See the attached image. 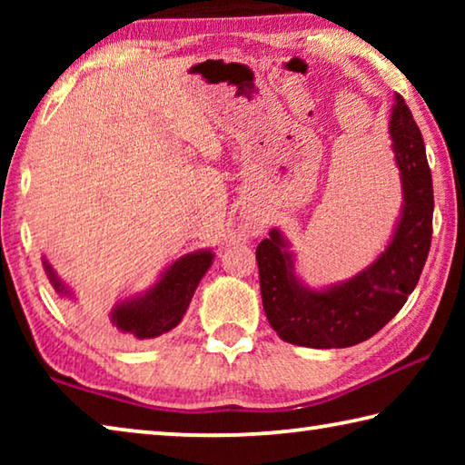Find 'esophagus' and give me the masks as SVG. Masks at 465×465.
Wrapping results in <instances>:
<instances>
[{
  "label": "esophagus",
  "mask_w": 465,
  "mask_h": 465,
  "mask_svg": "<svg viewBox=\"0 0 465 465\" xmlns=\"http://www.w3.org/2000/svg\"><path fill=\"white\" fill-rule=\"evenodd\" d=\"M248 230H250L252 235H261L262 230H264V222H262V219H252Z\"/></svg>",
  "instance_id": "obj_1"
}]
</instances>
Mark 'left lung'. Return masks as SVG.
Wrapping results in <instances>:
<instances>
[{
  "label": "left lung",
  "mask_w": 465,
  "mask_h": 465,
  "mask_svg": "<svg viewBox=\"0 0 465 465\" xmlns=\"http://www.w3.org/2000/svg\"><path fill=\"white\" fill-rule=\"evenodd\" d=\"M390 135L404 207L385 252L357 277L324 291L303 287L279 230L256 248L264 313L282 341L310 349H344L367 341L402 310L420 279L432 235V178L420 129L396 94Z\"/></svg>",
  "instance_id": "8db88e82"
}]
</instances>
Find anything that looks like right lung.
<instances>
[{
    "mask_svg": "<svg viewBox=\"0 0 465 465\" xmlns=\"http://www.w3.org/2000/svg\"><path fill=\"white\" fill-rule=\"evenodd\" d=\"M211 262H213L211 250H199L178 258L143 295L131 297L116 305L110 313L114 332L133 341H147L176 328ZM45 271L57 293L72 295L53 272L49 262H45Z\"/></svg>",
    "mask_w": 465,
    "mask_h": 465,
    "instance_id": "1",
    "label": "right lung"
}]
</instances>
